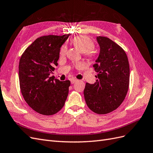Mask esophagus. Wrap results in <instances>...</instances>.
Listing matches in <instances>:
<instances>
[{"label":"esophagus","mask_w":153,"mask_h":153,"mask_svg":"<svg viewBox=\"0 0 153 153\" xmlns=\"http://www.w3.org/2000/svg\"><path fill=\"white\" fill-rule=\"evenodd\" d=\"M76 81H77V80L75 79V78H72V79L71 80V83L73 84H74V83H75V82H76Z\"/></svg>","instance_id":"34e87169"}]
</instances>
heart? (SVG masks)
I'll return each instance as SVG.
<instances>
[{
    "mask_svg": "<svg viewBox=\"0 0 153 153\" xmlns=\"http://www.w3.org/2000/svg\"><path fill=\"white\" fill-rule=\"evenodd\" d=\"M71 43L82 52L87 55H91V50L94 48V45L90 38L84 36H78L71 40ZM66 46L63 45L60 50V55H64L66 52Z\"/></svg>",
    "mask_w": 153,
    "mask_h": 153,
    "instance_id": "1",
    "label": "heart"
}]
</instances>
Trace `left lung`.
<instances>
[{
  "mask_svg": "<svg viewBox=\"0 0 153 153\" xmlns=\"http://www.w3.org/2000/svg\"><path fill=\"white\" fill-rule=\"evenodd\" d=\"M100 55L94 64L98 78L94 84L86 83L84 94L86 104L98 114L117 109L125 99L129 83V65L124 50L114 41L97 36Z\"/></svg>",
  "mask_w": 153,
  "mask_h": 153,
  "instance_id": "1",
  "label": "left lung"
}]
</instances>
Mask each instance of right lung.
<instances>
[{"instance_id":"1","label":"right lung","mask_w":153,"mask_h":153,"mask_svg":"<svg viewBox=\"0 0 153 153\" xmlns=\"http://www.w3.org/2000/svg\"><path fill=\"white\" fill-rule=\"evenodd\" d=\"M70 35H48L37 38L26 48L19 62L20 87L23 97L36 112L57 113L67 99L70 81L50 76L57 66L60 48Z\"/></svg>"}]
</instances>
